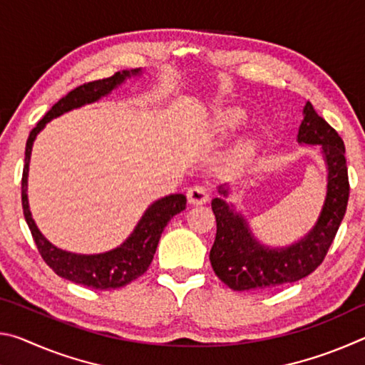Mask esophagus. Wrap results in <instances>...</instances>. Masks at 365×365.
I'll return each mask as SVG.
<instances>
[{"label":"esophagus","mask_w":365,"mask_h":365,"mask_svg":"<svg viewBox=\"0 0 365 365\" xmlns=\"http://www.w3.org/2000/svg\"><path fill=\"white\" fill-rule=\"evenodd\" d=\"M188 197V202L190 205H205L206 201H209V190L205 187H200V185H196V187H191L187 193Z\"/></svg>","instance_id":"1"}]
</instances>
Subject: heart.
Returning a JSON list of instances; mask_svg holds the SVG:
<instances>
[{"instance_id": "b5f03b06", "label": "heart", "mask_w": 365, "mask_h": 365, "mask_svg": "<svg viewBox=\"0 0 365 365\" xmlns=\"http://www.w3.org/2000/svg\"><path fill=\"white\" fill-rule=\"evenodd\" d=\"M246 119V113L240 108H230L225 109L224 113L217 115V119L214 122V130L219 135H228L232 133L235 128H238ZM256 143L252 138H243L240 140L237 146L233 148L230 153V163L233 168H242L251 159L252 153H255Z\"/></svg>"}]
</instances>
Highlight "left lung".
<instances>
[{
	"label": "left lung",
	"instance_id": "1",
	"mask_svg": "<svg viewBox=\"0 0 365 365\" xmlns=\"http://www.w3.org/2000/svg\"><path fill=\"white\" fill-rule=\"evenodd\" d=\"M298 130L299 145H317L327 168V193L322 209L304 237L288 246H269L259 242L250 222L227 201V183L217 187L219 197L211 206L217 222L214 245L209 252L215 275L235 292L275 288L312 274L329 251L344 217L349 197L344 143L339 135L320 117L311 103L302 109Z\"/></svg>",
	"mask_w": 365,
	"mask_h": 365
}]
</instances>
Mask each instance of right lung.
Here are the masks:
<instances>
[{"label":"right lung","mask_w":365,"mask_h":365,"mask_svg":"<svg viewBox=\"0 0 365 365\" xmlns=\"http://www.w3.org/2000/svg\"><path fill=\"white\" fill-rule=\"evenodd\" d=\"M141 69L115 72L113 77L95 80V82L77 86L71 93L54 104L48 110L46 115L36 123V127L29 135L26 145V165L22 174V207L26 215L27 225L32 232L36 248L49 267H51L59 277L71 280L78 285L90 287L95 289H115L125 287L127 283L137 280L150 267V264L156 252L160 235H163L169 220L182 212L187 206V197L182 193L169 195L154 201L148 206L145 214L141 215L138 224L135 225L133 232L122 245L114 250L98 252V255H77V252L64 251L54 246L49 240L45 238L35 220L32 217L29 206V164L32 156L34 141L49 120L69 113L72 109H78L85 104L96 103L103 96H108L110 91L120 86L127 78L141 76Z\"/></svg>","instance_id":"right-lung-1"}]
</instances>
